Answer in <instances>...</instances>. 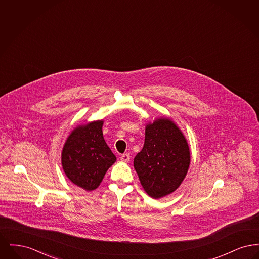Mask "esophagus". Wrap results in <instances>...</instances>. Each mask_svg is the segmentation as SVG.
I'll return each mask as SVG.
<instances>
[{
	"label": "esophagus",
	"mask_w": 259,
	"mask_h": 259,
	"mask_svg": "<svg viewBox=\"0 0 259 259\" xmlns=\"http://www.w3.org/2000/svg\"><path fill=\"white\" fill-rule=\"evenodd\" d=\"M120 159H121V161H123V162H129V160H130V154L129 153H124V154L121 155Z\"/></svg>",
	"instance_id": "obj_1"
}]
</instances>
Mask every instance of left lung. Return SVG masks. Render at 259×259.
I'll return each instance as SVG.
<instances>
[{
    "instance_id": "1",
    "label": "left lung",
    "mask_w": 259,
    "mask_h": 259,
    "mask_svg": "<svg viewBox=\"0 0 259 259\" xmlns=\"http://www.w3.org/2000/svg\"><path fill=\"white\" fill-rule=\"evenodd\" d=\"M189 164L187 141L174 121L160 117L147 124L144 148L134 158V168L150 197L172 193L185 180Z\"/></svg>"
}]
</instances>
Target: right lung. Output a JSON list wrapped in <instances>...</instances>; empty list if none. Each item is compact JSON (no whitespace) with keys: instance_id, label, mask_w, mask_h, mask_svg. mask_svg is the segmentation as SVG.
<instances>
[{"instance_id":"add662e5","label":"right lung","mask_w":259,"mask_h":259,"mask_svg":"<svg viewBox=\"0 0 259 259\" xmlns=\"http://www.w3.org/2000/svg\"><path fill=\"white\" fill-rule=\"evenodd\" d=\"M103 120L78 125L67 138L62 150L63 170L68 179L87 191L98 187L116 160L103 137Z\"/></svg>"}]
</instances>
